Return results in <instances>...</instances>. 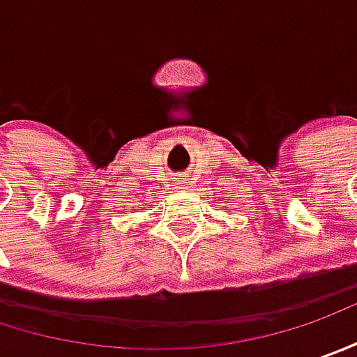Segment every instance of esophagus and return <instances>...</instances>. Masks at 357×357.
<instances>
[{"instance_id":"34e87169","label":"esophagus","mask_w":357,"mask_h":357,"mask_svg":"<svg viewBox=\"0 0 357 357\" xmlns=\"http://www.w3.org/2000/svg\"><path fill=\"white\" fill-rule=\"evenodd\" d=\"M174 185H176V190H185V185H188V178H178Z\"/></svg>"}]
</instances>
